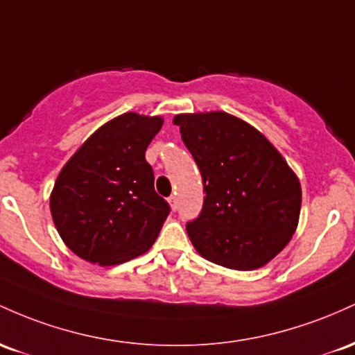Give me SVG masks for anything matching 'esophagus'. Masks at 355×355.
<instances>
[{"mask_svg":"<svg viewBox=\"0 0 355 355\" xmlns=\"http://www.w3.org/2000/svg\"><path fill=\"white\" fill-rule=\"evenodd\" d=\"M167 201H169V205H171V208H173V211L178 209V198L176 196H169V198H167Z\"/></svg>","mask_w":355,"mask_h":355,"instance_id":"esophagus-1","label":"esophagus"}]
</instances>
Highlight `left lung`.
<instances>
[{"instance_id": "1", "label": "left lung", "mask_w": 355, "mask_h": 355, "mask_svg": "<svg viewBox=\"0 0 355 355\" xmlns=\"http://www.w3.org/2000/svg\"><path fill=\"white\" fill-rule=\"evenodd\" d=\"M174 124L206 193L186 225L194 248L231 270L266 265L295 233L302 189L293 171L263 134L226 112L181 114Z\"/></svg>"}]
</instances>
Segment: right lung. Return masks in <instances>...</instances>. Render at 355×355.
I'll return each instance as SVG.
<instances>
[{"mask_svg":"<svg viewBox=\"0 0 355 355\" xmlns=\"http://www.w3.org/2000/svg\"><path fill=\"white\" fill-rule=\"evenodd\" d=\"M161 127V117L119 115L60 171L51 216L65 245L83 260L124 263L156 241L171 206L154 189L146 149Z\"/></svg>","mask_w":355,"mask_h":355,"instance_id":"add662e5","label":"right lung"}]
</instances>
